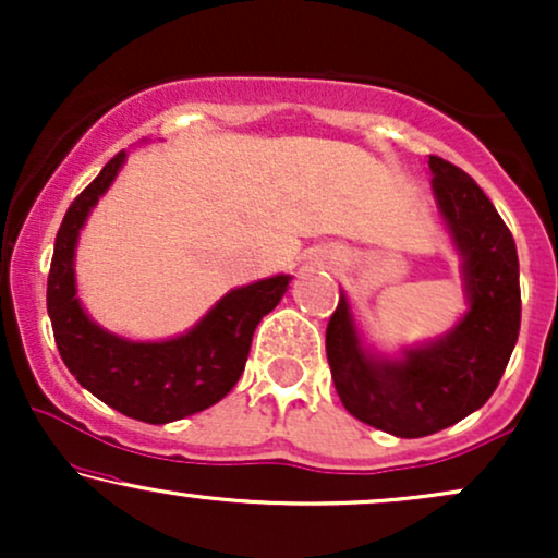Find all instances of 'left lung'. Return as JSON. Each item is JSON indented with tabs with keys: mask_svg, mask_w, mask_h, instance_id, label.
Masks as SVG:
<instances>
[{
	"mask_svg": "<svg viewBox=\"0 0 558 558\" xmlns=\"http://www.w3.org/2000/svg\"><path fill=\"white\" fill-rule=\"evenodd\" d=\"M430 170L438 213L462 257L466 315L438 341L388 360L362 343L341 293L325 332L343 407L396 438L433 435L483 407L520 336V259L509 228L464 170L440 157H430Z\"/></svg>",
	"mask_w": 558,
	"mask_h": 558,
	"instance_id": "8db88e82",
	"label": "left lung"
}]
</instances>
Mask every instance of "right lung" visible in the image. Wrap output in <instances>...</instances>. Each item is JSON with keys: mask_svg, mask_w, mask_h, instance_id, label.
Here are the masks:
<instances>
[{"mask_svg": "<svg viewBox=\"0 0 558 558\" xmlns=\"http://www.w3.org/2000/svg\"><path fill=\"white\" fill-rule=\"evenodd\" d=\"M125 162L118 151L70 204L54 239L47 312L62 362L83 388L125 417L165 425L202 412L239 383L259 319L283 299L291 275L233 288L191 330L168 341H128L99 328L75 296L81 228Z\"/></svg>", "mask_w": 558, "mask_h": 558, "instance_id": "add662e5", "label": "right lung"}]
</instances>
